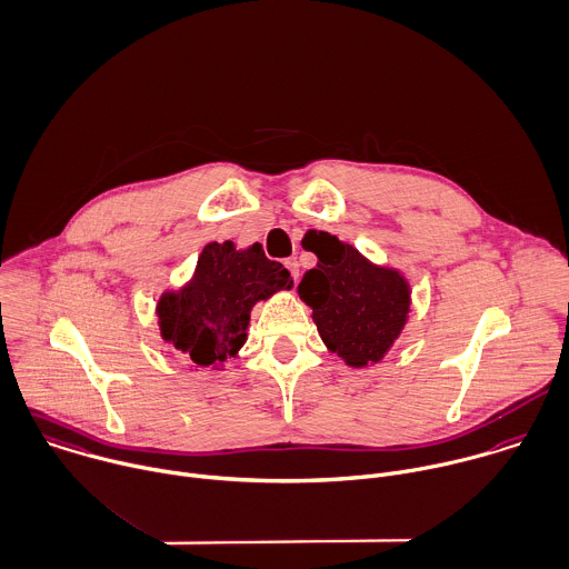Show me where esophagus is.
Instances as JSON below:
<instances>
[{
    "label": "esophagus",
    "instance_id": "34e87169",
    "mask_svg": "<svg viewBox=\"0 0 569 569\" xmlns=\"http://www.w3.org/2000/svg\"><path fill=\"white\" fill-rule=\"evenodd\" d=\"M284 267L291 271V278L298 280V260H296V258H287V260H284Z\"/></svg>",
    "mask_w": 569,
    "mask_h": 569
}]
</instances>
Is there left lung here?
Segmentation results:
<instances>
[{
    "instance_id": "left-lung-1",
    "label": "left lung",
    "mask_w": 569,
    "mask_h": 569,
    "mask_svg": "<svg viewBox=\"0 0 569 569\" xmlns=\"http://www.w3.org/2000/svg\"><path fill=\"white\" fill-rule=\"evenodd\" d=\"M311 251L318 267L302 276L298 293L313 309L322 342L353 369L378 365L408 320L406 278L331 233H322Z\"/></svg>"
}]
</instances>
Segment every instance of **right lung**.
I'll list each match as a JSON object with an SVG mask.
<instances>
[{
	"mask_svg": "<svg viewBox=\"0 0 569 569\" xmlns=\"http://www.w3.org/2000/svg\"><path fill=\"white\" fill-rule=\"evenodd\" d=\"M291 287L289 271L269 260L260 242L247 249L231 240L209 242L190 282L161 296V336L196 367L222 365L244 345L253 305Z\"/></svg>",
	"mask_w": 569,
	"mask_h": 569,
	"instance_id": "right-lung-1",
	"label": "right lung"
}]
</instances>
